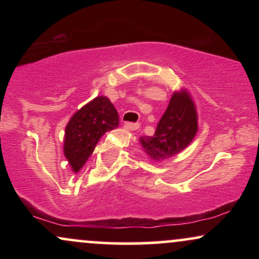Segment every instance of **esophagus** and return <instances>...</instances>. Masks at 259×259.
<instances>
[{
    "instance_id": "1",
    "label": "esophagus",
    "mask_w": 259,
    "mask_h": 259,
    "mask_svg": "<svg viewBox=\"0 0 259 259\" xmlns=\"http://www.w3.org/2000/svg\"><path fill=\"white\" fill-rule=\"evenodd\" d=\"M125 127L129 130H136L140 127V123H125Z\"/></svg>"
}]
</instances>
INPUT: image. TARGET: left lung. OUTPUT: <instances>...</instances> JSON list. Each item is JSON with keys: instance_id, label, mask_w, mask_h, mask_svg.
I'll return each instance as SVG.
<instances>
[{"instance_id": "8db88e82", "label": "left lung", "mask_w": 259, "mask_h": 259, "mask_svg": "<svg viewBox=\"0 0 259 259\" xmlns=\"http://www.w3.org/2000/svg\"><path fill=\"white\" fill-rule=\"evenodd\" d=\"M196 133L197 114L194 102L187 92H175L157 124L154 135L142 136L140 142L153 159H168L189 146Z\"/></svg>"}]
</instances>
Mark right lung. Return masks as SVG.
I'll list each match as a JSON object with an SVG mask.
<instances>
[{
    "instance_id": "1",
    "label": "right lung",
    "mask_w": 259,
    "mask_h": 259,
    "mask_svg": "<svg viewBox=\"0 0 259 259\" xmlns=\"http://www.w3.org/2000/svg\"><path fill=\"white\" fill-rule=\"evenodd\" d=\"M118 125L117 109L103 96L92 100L73 115L65 127L64 154L74 171L85 164L101 136Z\"/></svg>"
}]
</instances>
